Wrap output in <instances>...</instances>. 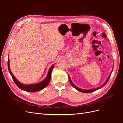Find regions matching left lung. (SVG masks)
Masks as SVG:
<instances>
[{
    "mask_svg": "<svg viewBox=\"0 0 123 123\" xmlns=\"http://www.w3.org/2000/svg\"><path fill=\"white\" fill-rule=\"evenodd\" d=\"M112 71H111V73L110 74L109 76H108V79H107V80H106L105 82L104 83L102 86H100V87H98V88H94V89H88V90H86V89H82L80 88H79L78 87H77L76 86H75V85H74V84L73 83V82L71 80V79H70V76L69 75V74H68V77H69V80L70 83L71 84V85L74 88L76 89L77 90H78L79 91H80V92H83V93H90V92H94V91H96V90H98V89H99L101 88L102 87H103L104 86H105V85L107 84V83L108 82V81L109 80V79H110V76H111V73H112Z\"/></svg>",
    "mask_w": 123,
    "mask_h": 123,
    "instance_id": "left-lung-1",
    "label": "left lung"
}]
</instances>
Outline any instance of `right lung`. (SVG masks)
<instances>
[{"instance_id":"right-lung-1","label":"right lung","mask_w":123,"mask_h":123,"mask_svg":"<svg viewBox=\"0 0 123 123\" xmlns=\"http://www.w3.org/2000/svg\"><path fill=\"white\" fill-rule=\"evenodd\" d=\"M54 67V64H53L50 68L49 71H48V73L47 74V76L43 80L41 81L40 82L36 83V84H29V85H25L24 84H22L20 83L19 81H18L16 78L14 76L13 73L11 72L10 68V61L9 58H8V67L9 71V72L10 74L12 77V79L14 81L17 85V86L20 88V89L25 91L28 92H36V91H39L43 90L45 87H46L49 84L51 77V73Z\"/></svg>"}]
</instances>
